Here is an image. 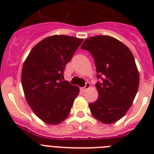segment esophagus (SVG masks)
<instances>
[{
    "label": "esophagus",
    "instance_id": "esophagus-1",
    "mask_svg": "<svg viewBox=\"0 0 154 154\" xmlns=\"http://www.w3.org/2000/svg\"><path fill=\"white\" fill-rule=\"evenodd\" d=\"M90 83L89 82H86V84H85V87H83V88H81V90H82V92H85L87 90V89H89V88H90Z\"/></svg>",
    "mask_w": 154,
    "mask_h": 154
}]
</instances>
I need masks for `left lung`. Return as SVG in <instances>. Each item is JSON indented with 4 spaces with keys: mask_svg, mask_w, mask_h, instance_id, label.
Instances as JSON below:
<instances>
[{
    "mask_svg": "<svg viewBox=\"0 0 154 154\" xmlns=\"http://www.w3.org/2000/svg\"><path fill=\"white\" fill-rule=\"evenodd\" d=\"M94 57L97 78L98 98L89 104L92 115L104 124L124 117L136 97L139 72L128 47L114 37L101 35L86 39L82 45Z\"/></svg>",
    "mask_w": 154,
    "mask_h": 154,
    "instance_id": "left-lung-1",
    "label": "left lung"
}]
</instances>
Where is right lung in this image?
Segmentation results:
<instances>
[{"mask_svg": "<svg viewBox=\"0 0 154 154\" xmlns=\"http://www.w3.org/2000/svg\"><path fill=\"white\" fill-rule=\"evenodd\" d=\"M83 39L53 35L37 43L23 65L21 84L26 101L35 114L49 125L67 118L79 87L64 79L65 65Z\"/></svg>", "mask_w": 154, "mask_h": 154, "instance_id": "obj_1", "label": "right lung"}]
</instances>
